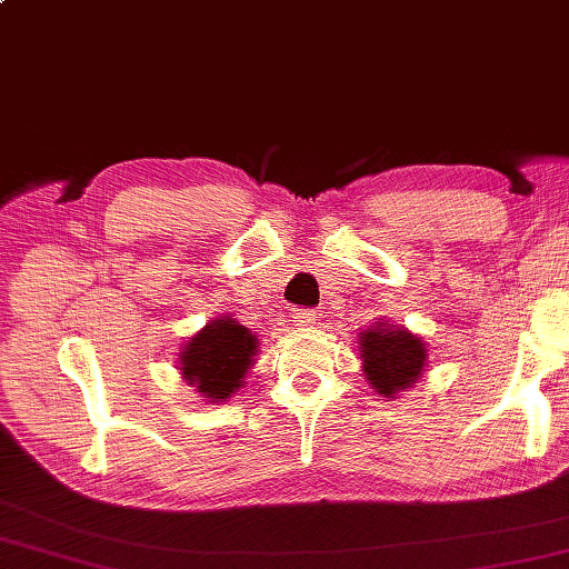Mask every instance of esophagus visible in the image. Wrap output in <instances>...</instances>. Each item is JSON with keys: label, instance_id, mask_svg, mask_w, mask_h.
I'll return each mask as SVG.
<instances>
[{"label": "esophagus", "instance_id": "esophagus-1", "mask_svg": "<svg viewBox=\"0 0 569 569\" xmlns=\"http://www.w3.org/2000/svg\"><path fill=\"white\" fill-rule=\"evenodd\" d=\"M293 322L298 327H312V325H317V312L315 310H296Z\"/></svg>", "mask_w": 569, "mask_h": 569}]
</instances>
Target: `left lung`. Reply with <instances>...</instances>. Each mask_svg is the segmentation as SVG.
I'll list each match as a JSON object with an SVG mask.
<instances>
[{
  "label": "left lung",
  "instance_id": "left-lung-1",
  "mask_svg": "<svg viewBox=\"0 0 569 569\" xmlns=\"http://www.w3.org/2000/svg\"><path fill=\"white\" fill-rule=\"evenodd\" d=\"M361 371L376 395L398 400L425 376L429 361L427 341L402 325L378 320L359 332Z\"/></svg>",
  "mask_w": 569,
  "mask_h": 569
}]
</instances>
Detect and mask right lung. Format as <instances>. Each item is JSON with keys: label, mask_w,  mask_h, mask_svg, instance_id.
<instances>
[{"label": "right lung", "mask_w": 569, "mask_h": 569, "mask_svg": "<svg viewBox=\"0 0 569 569\" xmlns=\"http://www.w3.org/2000/svg\"><path fill=\"white\" fill-rule=\"evenodd\" d=\"M259 339L232 315L213 317L179 351V373L208 402H228L244 388L259 353Z\"/></svg>", "instance_id": "obj_1"}]
</instances>
